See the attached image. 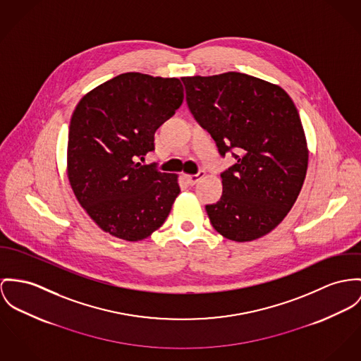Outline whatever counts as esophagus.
Masks as SVG:
<instances>
[{"instance_id": "34e87169", "label": "esophagus", "mask_w": 361, "mask_h": 361, "mask_svg": "<svg viewBox=\"0 0 361 361\" xmlns=\"http://www.w3.org/2000/svg\"><path fill=\"white\" fill-rule=\"evenodd\" d=\"M202 177H204V171H203V170H199L196 174H185V176H184L185 181H187L190 185H195Z\"/></svg>"}]
</instances>
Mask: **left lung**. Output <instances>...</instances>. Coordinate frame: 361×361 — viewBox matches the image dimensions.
<instances>
[{
    "label": "left lung",
    "mask_w": 361,
    "mask_h": 361,
    "mask_svg": "<svg viewBox=\"0 0 361 361\" xmlns=\"http://www.w3.org/2000/svg\"><path fill=\"white\" fill-rule=\"evenodd\" d=\"M187 104L222 157L236 164L221 173V199L207 204L213 228L235 242L275 229L301 192L307 145L298 110L279 85L242 73L183 77Z\"/></svg>",
    "instance_id": "left-lung-1"
}]
</instances>
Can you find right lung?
<instances>
[{"instance_id":"1","label":"right lung","mask_w":361,"mask_h":361,"mask_svg":"<svg viewBox=\"0 0 361 361\" xmlns=\"http://www.w3.org/2000/svg\"><path fill=\"white\" fill-rule=\"evenodd\" d=\"M184 100L178 78L125 73L86 93L73 112L67 176L104 232L137 242L157 231L180 194L177 174L141 165L157 129Z\"/></svg>"}]
</instances>
